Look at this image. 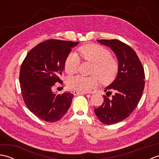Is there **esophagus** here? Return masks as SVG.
I'll list each match as a JSON object with an SVG mask.
<instances>
[{
	"instance_id": "1",
	"label": "esophagus",
	"mask_w": 159,
	"mask_h": 159,
	"mask_svg": "<svg viewBox=\"0 0 159 159\" xmlns=\"http://www.w3.org/2000/svg\"><path fill=\"white\" fill-rule=\"evenodd\" d=\"M73 93L74 95H78V94H87V92H78V91H74Z\"/></svg>"
}]
</instances>
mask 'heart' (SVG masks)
I'll list each match as a JSON object with an SVG mask.
<instances>
[{
    "label": "heart",
    "mask_w": 159,
    "mask_h": 159,
    "mask_svg": "<svg viewBox=\"0 0 159 159\" xmlns=\"http://www.w3.org/2000/svg\"><path fill=\"white\" fill-rule=\"evenodd\" d=\"M78 55L83 60L93 63L92 74L94 75H78L70 78L67 80V87L70 89L87 92L98 85L100 80L103 84H109L116 79L119 64L106 48L97 44H87L78 49ZM79 63L80 59L76 54H70L67 56L64 65L66 72L69 75L75 74Z\"/></svg>",
    "instance_id": "1"
}]
</instances>
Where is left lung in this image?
Returning <instances> with one entry per match:
<instances>
[{"label": "left lung", "instance_id": "8db88e82", "mask_svg": "<svg viewBox=\"0 0 159 159\" xmlns=\"http://www.w3.org/2000/svg\"><path fill=\"white\" fill-rule=\"evenodd\" d=\"M97 41L113 50L119 64L116 79L104 90V102L94 109L101 122L110 125L125 120L135 109L144 89V69L134 50L126 43L117 39Z\"/></svg>", "mask_w": 159, "mask_h": 159}]
</instances>
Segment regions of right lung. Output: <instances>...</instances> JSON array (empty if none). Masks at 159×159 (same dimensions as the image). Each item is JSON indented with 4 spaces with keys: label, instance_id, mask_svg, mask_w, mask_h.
Instances as JSON below:
<instances>
[{
    "label": "right lung",
    "instance_id": "1",
    "mask_svg": "<svg viewBox=\"0 0 159 159\" xmlns=\"http://www.w3.org/2000/svg\"><path fill=\"white\" fill-rule=\"evenodd\" d=\"M78 42L49 39L39 43L28 52L20 71L22 96L26 106L39 119L48 122L59 120L68 110L72 93H54L66 59Z\"/></svg>",
    "mask_w": 159,
    "mask_h": 159
}]
</instances>
